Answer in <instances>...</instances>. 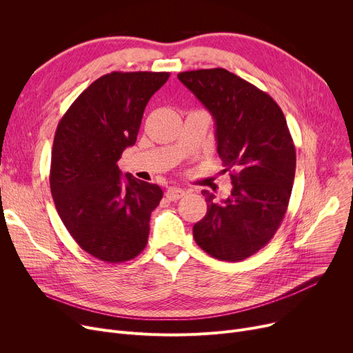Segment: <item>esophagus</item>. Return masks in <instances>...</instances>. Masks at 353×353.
Wrapping results in <instances>:
<instances>
[{
  "instance_id": "34e87169",
  "label": "esophagus",
  "mask_w": 353,
  "mask_h": 353,
  "mask_svg": "<svg viewBox=\"0 0 353 353\" xmlns=\"http://www.w3.org/2000/svg\"><path fill=\"white\" fill-rule=\"evenodd\" d=\"M184 196V190L180 189V188H169L165 190V197L174 201V200H179L180 197Z\"/></svg>"
}]
</instances>
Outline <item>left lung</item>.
<instances>
[{
	"label": "left lung",
	"mask_w": 353,
	"mask_h": 353,
	"mask_svg": "<svg viewBox=\"0 0 353 353\" xmlns=\"http://www.w3.org/2000/svg\"><path fill=\"white\" fill-rule=\"evenodd\" d=\"M214 119L219 157L229 172L230 196L216 203L193 226L196 243L212 257L245 261L265 248L286 214L296 150L283 111L249 81L225 68L177 74Z\"/></svg>",
	"instance_id": "1"
}]
</instances>
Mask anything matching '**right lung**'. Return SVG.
Here are the masks:
<instances>
[{"mask_svg":"<svg viewBox=\"0 0 353 353\" xmlns=\"http://www.w3.org/2000/svg\"><path fill=\"white\" fill-rule=\"evenodd\" d=\"M170 72L113 71L90 84L55 130L50 188L55 209L77 245L107 263L132 261L150 232L163 197L157 184L117 165L134 145L144 108Z\"/></svg>","mask_w":353,"mask_h":353,"instance_id":"add662e5","label":"right lung"}]
</instances>
